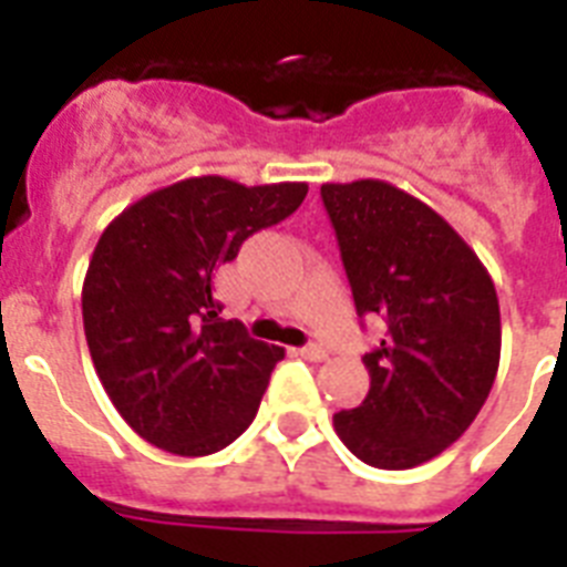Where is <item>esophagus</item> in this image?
I'll list each match as a JSON object with an SVG mask.
<instances>
[{
  "label": "esophagus",
  "mask_w": 567,
  "mask_h": 567,
  "mask_svg": "<svg viewBox=\"0 0 567 567\" xmlns=\"http://www.w3.org/2000/svg\"><path fill=\"white\" fill-rule=\"evenodd\" d=\"M302 355H306V359H311V362H327L329 359L327 347H320V344H309L306 350H302Z\"/></svg>",
  "instance_id": "1"
}]
</instances>
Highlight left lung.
Here are the masks:
<instances>
[{
	"label": "left lung",
	"mask_w": 567,
	"mask_h": 567,
	"mask_svg": "<svg viewBox=\"0 0 567 567\" xmlns=\"http://www.w3.org/2000/svg\"><path fill=\"white\" fill-rule=\"evenodd\" d=\"M359 318L385 338L364 353L371 391L338 412V439L364 465H423L474 423L501 364V306L462 235L417 196L382 179L320 188Z\"/></svg>",
	"instance_id": "8db88e82"
}]
</instances>
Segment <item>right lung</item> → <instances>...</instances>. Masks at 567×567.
<instances>
[{
  "label": "right lung",
  "instance_id": "obj_1",
  "mask_svg": "<svg viewBox=\"0 0 567 567\" xmlns=\"http://www.w3.org/2000/svg\"><path fill=\"white\" fill-rule=\"evenodd\" d=\"M306 194V182L247 188L194 176L105 226L84 276V338L105 394L144 441L208 456L252 423L285 350L220 318L212 276Z\"/></svg>",
  "mask_w": 567,
  "mask_h": 567
}]
</instances>
